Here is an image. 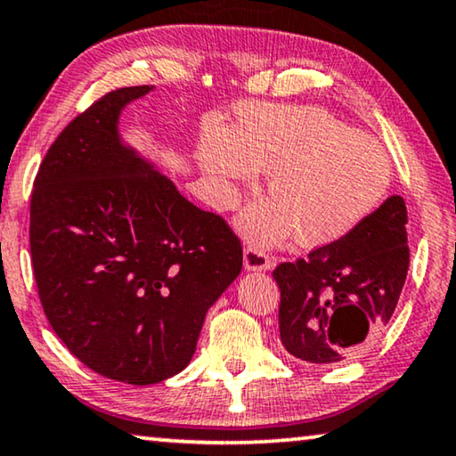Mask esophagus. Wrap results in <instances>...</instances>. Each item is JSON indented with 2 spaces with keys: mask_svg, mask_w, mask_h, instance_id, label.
Segmentation results:
<instances>
[{
  "mask_svg": "<svg viewBox=\"0 0 456 456\" xmlns=\"http://www.w3.org/2000/svg\"><path fill=\"white\" fill-rule=\"evenodd\" d=\"M271 267H273V256L267 255L263 248L252 247V244H248V247L244 248V269L267 271Z\"/></svg>",
  "mask_w": 456,
  "mask_h": 456,
  "instance_id": "1",
  "label": "esophagus"
}]
</instances>
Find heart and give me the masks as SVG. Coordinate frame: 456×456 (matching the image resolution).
<instances>
[{"label": "heart", "instance_id": "heart-1", "mask_svg": "<svg viewBox=\"0 0 456 456\" xmlns=\"http://www.w3.org/2000/svg\"><path fill=\"white\" fill-rule=\"evenodd\" d=\"M200 163L232 200V181L269 171V193L242 216V228L261 242L297 232L305 247L338 242L379 208L391 185V160L379 140L356 132L316 106L247 103L238 126L214 124L198 151Z\"/></svg>", "mask_w": 456, "mask_h": 456}]
</instances>
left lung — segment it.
Instances as JSON below:
<instances>
[{"mask_svg": "<svg viewBox=\"0 0 456 456\" xmlns=\"http://www.w3.org/2000/svg\"><path fill=\"white\" fill-rule=\"evenodd\" d=\"M405 224V201L391 195L353 234L277 265L279 336L287 353L332 365L375 345L408 275Z\"/></svg>", "mask_w": 456, "mask_h": 456, "instance_id": "left-lung-1", "label": "left lung"}]
</instances>
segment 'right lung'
I'll use <instances>...</instances> for the list:
<instances>
[{"label": "right lung", "mask_w": 456, "mask_h": 456, "mask_svg": "<svg viewBox=\"0 0 456 456\" xmlns=\"http://www.w3.org/2000/svg\"><path fill=\"white\" fill-rule=\"evenodd\" d=\"M114 89L51 144L34 179L30 255L48 324L83 365L151 385L187 367L206 312L242 269L220 214L187 201L118 140Z\"/></svg>", "instance_id": "right-lung-1"}]
</instances>
